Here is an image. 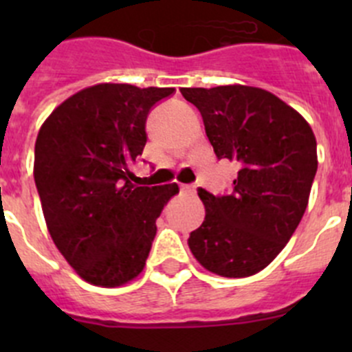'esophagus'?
I'll use <instances>...</instances> for the list:
<instances>
[{
	"label": "esophagus",
	"mask_w": 352,
	"mask_h": 352,
	"mask_svg": "<svg viewBox=\"0 0 352 352\" xmlns=\"http://www.w3.org/2000/svg\"><path fill=\"white\" fill-rule=\"evenodd\" d=\"M180 189H182V192H186V194H194V192H196V186H194V184H184V186L180 187Z\"/></svg>",
	"instance_id": "1"
}]
</instances>
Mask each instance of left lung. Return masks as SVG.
Here are the masks:
<instances>
[{"instance_id": "obj_1", "label": "left lung", "mask_w": 352, "mask_h": 352, "mask_svg": "<svg viewBox=\"0 0 352 352\" xmlns=\"http://www.w3.org/2000/svg\"><path fill=\"white\" fill-rule=\"evenodd\" d=\"M216 158L239 166L230 194L199 189L206 218L189 236L199 264L225 278L267 267L300 225L317 173V141L281 98L243 85L182 88Z\"/></svg>"}]
</instances>
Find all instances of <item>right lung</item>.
Segmentation results:
<instances>
[{"label":"right lung","instance_id":"right-lung-1","mask_svg":"<svg viewBox=\"0 0 352 352\" xmlns=\"http://www.w3.org/2000/svg\"><path fill=\"white\" fill-rule=\"evenodd\" d=\"M173 91L95 85L63 102L38 131L34 179L49 233L91 285L116 287L143 271L156 218L179 194L177 184L136 186L131 170L151 109Z\"/></svg>","mask_w":352,"mask_h":352}]
</instances>
